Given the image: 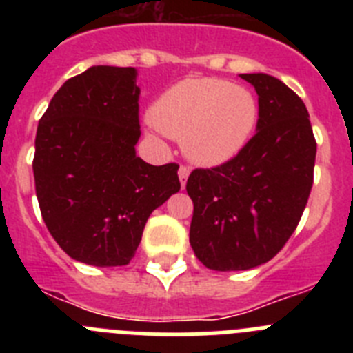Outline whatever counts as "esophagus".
Here are the masks:
<instances>
[{"mask_svg": "<svg viewBox=\"0 0 353 353\" xmlns=\"http://www.w3.org/2000/svg\"><path fill=\"white\" fill-rule=\"evenodd\" d=\"M189 173H191V170H189L187 166L179 168V179H180V183H182V187H185L187 179H189Z\"/></svg>", "mask_w": 353, "mask_h": 353, "instance_id": "esophagus-1", "label": "esophagus"}]
</instances>
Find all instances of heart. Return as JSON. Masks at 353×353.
<instances>
[{"instance_id": "heart-1", "label": "heart", "mask_w": 353, "mask_h": 353, "mask_svg": "<svg viewBox=\"0 0 353 353\" xmlns=\"http://www.w3.org/2000/svg\"><path fill=\"white\" fill-rule=\"evenodd\" d=\"M161 132L182 139L185 155L201 166H217L240 154L258 121L251 90L201 77L173 84L152 108Z\"/></svg>"}]
</instances>
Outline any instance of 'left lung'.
Masks as SVG:
<instances>
[{
	"label": "left lung",
	"instance_id": "obj_1",
	"mask_svg": "<svg viewBox=\"0 0 353 353\" xmlns=\"http://www.w3.org/2000/svg\"><path fill=\"white\" fill-rule=\"evenodd\" d=\"M258 93L256 134L232 161L194 170L189 242L212 270H249L272 260L295 232L313 187L316 141L295 92L269 74H240Z\"/></svg>",
	"mask_w": 353,
	"mask_h": 353
}]
</instances>
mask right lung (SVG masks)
Wrapping results in <instances>:
<instances>
[{"instance_id": "1", "label": "right lung", "mask_w": 353, "mask_h": 353, "mask_svg": "<svg viewBox=\"0 0 353 353\" xmlns=\"http://www.w3.org/2000/svg\"><path fill=\"white\" fill-rule=\"evenodd\" d=\"M138 70L97 65L65 81L39 121L33 174L43 223L68 256L121 267L150 214L180 191L179 166L136 155Z\"/></svg>"}]
</instances>
